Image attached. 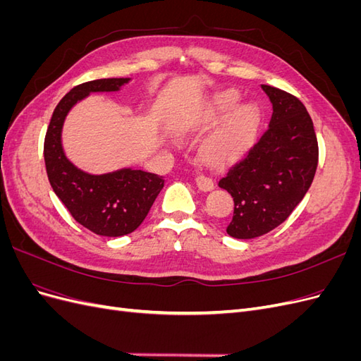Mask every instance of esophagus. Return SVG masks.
<instances>
[{
	"instance_id": "esophagus-1",
	"label": "esophagus",
	"mask_w": 361,
	"mask_h": 361,
	"mask_svg": "<svg viewBox=\"0 0 361 361\" xmlns=\"http://www.w3.org/2000/svg\"><path fill=\"white\" fill-rule=\"evenodd\" d=\"M195 183H197L199 190H202V191H211L214 188L212 179L204 176V174H199V176L195 178Z\"/></svg>"
}]
</instances>
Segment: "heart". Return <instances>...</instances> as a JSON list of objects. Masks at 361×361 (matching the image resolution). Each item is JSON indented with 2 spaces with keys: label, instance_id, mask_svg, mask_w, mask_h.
<instances>
[{
  "label": "heart",
  "instance_id": "1",
  "mask_svg": "<svg viewBox=\"0 0 361 361\" xmlns=\"http://www.w3.org/2000/svg\"><path fill=\"white\" fill-rule=\"evenodd\" d=\"M239 94L236 92H221L214 96L212 110L223 114L238 104ZM259 123L257 108L253 104H243L236 106L227 117L220 134L214 137L203 149V158L212 164H227L241 157L250 145Z\"/></svg>",
  "mask_w": 361,
  "mask_h": 361
}]
</instances>
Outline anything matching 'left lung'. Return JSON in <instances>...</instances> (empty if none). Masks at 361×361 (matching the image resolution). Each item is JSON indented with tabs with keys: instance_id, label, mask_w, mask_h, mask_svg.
Wrapping results in <instances>:
<instances>
[{
	"instance_id": "1",
	"label": "left lung",
	"mask_w": 361,
	"mask_h": 361,
	"mask_svg": "<svg viewBox=\"0 0 361 361\" xmlns=\"http://www.w3.org/2000/svg\"><path fill=\"white\" fill-rule=\"evenodd\" d=\"M272 104L268 129L241 162L218 182L233 197L227 233L251 239L271 232L292 214L313 182L318 140L298 97L262 84Z\"/></svg>"
}]
</instances>
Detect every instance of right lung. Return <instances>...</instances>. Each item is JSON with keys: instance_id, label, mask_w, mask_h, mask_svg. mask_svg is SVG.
Returning a JSON list of instances; mask_svg holds the SVG:
<instances>
[{"instance_id": "add662e5", "label": "right lung", "mask_w": 361, "mask_h": 361, "mask_svg": "<svg viewBox=\"0 0 361 361\" xmlns=\"http://www.w3.org/2000/svg\"><path fill=\"white\" fill-rule=\"evenodd\" d=\"M130 78H104L73 87L52 113L43 157L54 192L81 226L101 236H123L143 223L158 194L162 176L123 167L92 174L66 157L61 143L63 125L69 111L92 93L118 92Z\"/></svg>"}]
</instances>
